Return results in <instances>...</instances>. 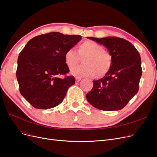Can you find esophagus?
I'll return each mask as SVG.
<instances>
[{
  "label": "esophagus",
  "mask_w": 157,
  "mask_h": 157,
  "mask_svg": "<svg viewBox=\"0 0 157 157\" xmlns=\"http://www.w3.org/2000/svg\"><path fill=\"white\" fill-rule=\"evenodd\" d=\"M81 78H82L81 77H76V78H75V80H76V82H79V81H80V80H81Z\"/></svg>",
  "instance_id": "obj_1"
}]
</instances>
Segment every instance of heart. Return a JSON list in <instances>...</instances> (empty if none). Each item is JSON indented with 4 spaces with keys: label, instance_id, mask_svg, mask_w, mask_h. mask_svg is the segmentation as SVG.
<instances>
[{
    "label": "heart",
    "instance_id": "heart-1",
    "mask_svg": "<svg viewBox=\"0 0 157 157\" xmlns=\"http://www.w3.org/2000/svg\"><path fill=\"white\" fill-rule=\"evenodd\" d=\"M79 55H78V54ZM80 56L86 57L84 65H76L70 70V73L77 77H92L97 72L98 75H105L111 65V57L103 51V46L92 40L85 41L79 46L78 54L74 48H70L65 52L64 60L68 67L77 63Z\"/></svg>",
    "mask_w": 157,
    "mask_h": 157
}]
</instances>
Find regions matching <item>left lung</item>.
I'll use <instances>...</instances> for the list:
<instances>
[{
  "label": "left lung",
  "instance_id": "obj_1",
  "mask_svg": "<svg viewBox=\"0 0 157 157\" xmlns=\"http://www.w3.org/2000/svg\"><path fill=\"white\" fill-rule=\"evenodd\" d=\"M88 39L105 46L111 56V65L103 78L93 80L94 86L86 95L87 101L100 110H121L138 92L142 75L139 52L121 38Z\"/></svg>",
  "mask_w": 157,
  "mask_h": 157
}]
</instances>
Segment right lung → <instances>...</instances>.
<instances>
[{"instance_id":"1","label":"right lung","mask_w":157,"mask_h":157,"mask_svg":"<svg viewBox=\"0 0 157 157\" xmlns=\"http://www.w3.org/2000/svg\"><path fill=\"white\" fill-rule=\"evenodd\" d=\"M81 40L80 35L52 32L33 38L20 52L16 77L21 94L36 109L53 108L63 100L73 77L59 78L69 72L65 52Z\"/></svg>"}]
</instances>
